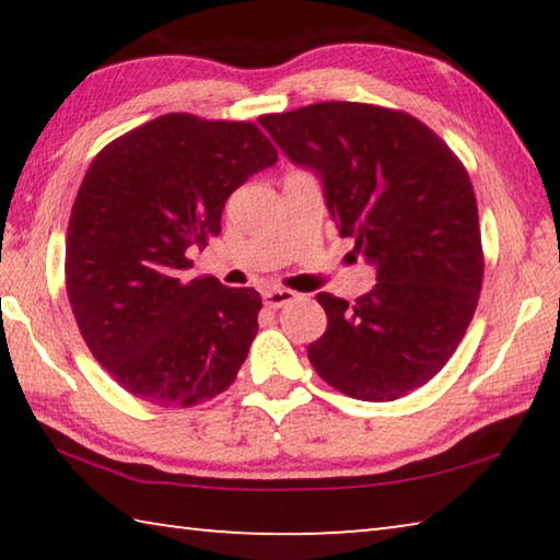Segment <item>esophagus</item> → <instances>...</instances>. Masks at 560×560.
<instances>
[{"label":"esophagus","mask_w":560,"mask_h":560,"mask_svg":"<svg viewBox=\"0 0 560 560\" xmlns=\"http://www.w3.org/2000/svg\"><path fill=\"white\" fill-rule=\"evenodd\" d=\"M296 296L299 293L291 289H269V291H264V303H267L269 308H283L287 303L296 301Z\"/></svg>","instance_id":"34e87169"}]
</instances>
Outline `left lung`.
Here are the masks:
<instances>
[{
    "label": "left lung",
    "instance_id": "obj_1",
    "mask_svg": "<svg viewBox=\"0 0 560 560\" xmlns=\"http://www.w3.org/2000/svg\"><path fill=\"white\" fill-rule=\"evenodd\" d=\"M259 122L324 179L328 212L377 283L355 303L316 301L328 328L308 360L338 393L390 402L438 375L462 343L485 281L471 179L452 148L397 108L326 101Z\"/></svg>",
    "mask_w": 560,
    "mask_h": 560
}]
</instances>
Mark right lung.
Listing matches in <instances>:
<instances>
[{
  "label": "right lung",
  "instance_id": "1",
  "mask_svg": "<svg viewBox=\"0 0 560 560\" xmlns=\"http://www.w3.org/2000/svg\"><path fill=\"white\" fill-rule=\"evenodd\" d=\"M249 120L165 113L93 158L66 232V293L83 340L122 390L195 407L236 381L261 296L179 279L222 232L226 197L277 163Z\"/></svg>",
  "mask_w": 560,
  "mask_h": 560
}]
</instances>
